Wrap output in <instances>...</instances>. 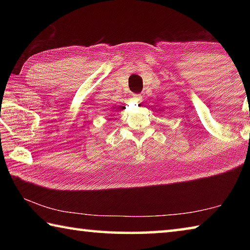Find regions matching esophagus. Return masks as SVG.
I'll use <instances>...</instances> for the list:
<instances>
[{
    "instance_id": "esophagus-1",
    "label": "esophagus",
    "mask_w": 250,
    "mask_h": 250,
    "mask_svg": "<svg viewBox=\"0 0 250 250\" xmlns=\"http://www.w3.org/2000/svg\"><path fill=\"white\" fill-rule=\"evenodd\" d=\"M132 99L135 100V101H138V103H141V101L143 100L141 95H133V96H132Z\"/></svg>"
}]
</instances>
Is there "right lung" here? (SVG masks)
Returning <instances> with one entry per match:
<instances>
[{"label": "right lung", "instance_id": "right-lung-1", "mask_svg": "<svg viewBox=\"0 0 250 250\" xmlns=\"http://www.w3.org/2000/svg\"><path fill=\"white\" fill-rule=\"evenodd\" d=\"M122 109H125V107H117V105H116V107H112L111 108V110H110V111H111V115H112V113H115V112H118V111H120V110H122Z\"/></svg>", "mask_w": 250, "mask_h": 250}]
</instances>
